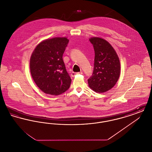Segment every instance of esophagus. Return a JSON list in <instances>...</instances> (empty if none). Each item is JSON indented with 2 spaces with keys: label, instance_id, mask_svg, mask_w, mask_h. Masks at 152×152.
Here are the masks:
<instances>
[{
  "label": "esophagus",
  "instance_id": "34e87169",
  "mask_svg": "<svg viewBox=\"0 0 152 152\" xmlns=\"http://www.w3.org/2000/svg\"><path fill=\"white\" fill-rule=\"evenodd\" d=\"M79 74H83V73L81 72H72L71 73V75H72V76H75L76 75H79Z\"/></svg>",
  "mask_w": 152,
  "mask_h": 152
}]
</instances>
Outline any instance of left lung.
Returning <instances> with one entry per match:
<instances>
[{"label": "left lung", "mask_w": 152, "mask_h": 152, "mask_svg": "<svg viewBox=\"0 0 152 152\" xmlns=\"http://www.w3.org/2000/svg\"><path fill=\"white\" fill-rule=\"evenodd\" d=\"M89 41L94 50V71L88 79L89 87L97 93H104L115 86L120 74V63L116 51L105 40L92 37Z\"/></svg>", "instance_id": "left-lung-1"}]
</instances>
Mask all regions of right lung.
I'll use <instances>...</instances> for the list:
<instances>
[{
	"label": "right lung",
	"instance_id": "1",
	"mask_svg": "<svg viewBox=\"0 0 152 152\" xmlns=\"http://www.w3.org/2000/svg\"><path fill=\"white\" fill-rule=\"evenodd\" d=\"M69 40L66 37L47 39L36 46L30 58V71L37 86L47 94L58 96L71 86L63 55Z\"/></svg>",
	"mask_w": 152,
	"mask_h": 152
}]
</instances>
